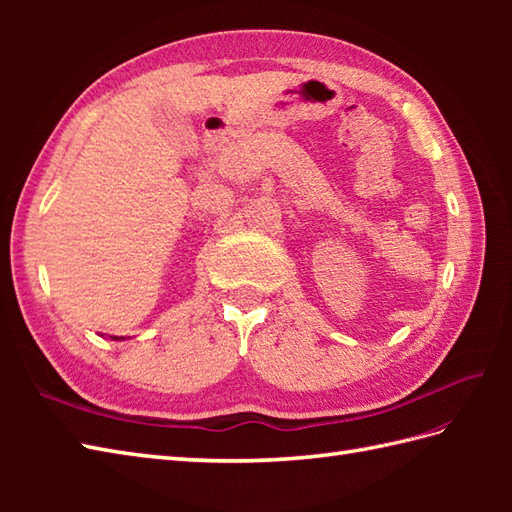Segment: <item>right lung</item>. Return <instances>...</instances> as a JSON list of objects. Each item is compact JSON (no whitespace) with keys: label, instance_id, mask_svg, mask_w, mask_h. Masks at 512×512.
Returning <instances> with one entry per match:
<instances>
[{"label":"right lung","instance_id":"add662e5","mask_svg":"<svg viewBox=\"0 0 512 512\" xmlns=\"http://www.w3.org/2000/svg\"><path fill=\"white\" fill-rule=\"evenodd\" d=\"M112 339H114V341H123V336H112Z\"/></svg>","mask_w":512,"mask_h":512}]
</instances>
